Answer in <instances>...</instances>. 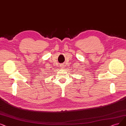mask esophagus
I'll list each match as a JSON object with an SVG mask.
<instances>
[{
	"instance_id": "1",
	"label": "esophagus",
	"mask_w": 126,
	"mask_h": 126,
	"mask_svg": "<svg viewBox=\"0 0 126 126\" xmlns=\"http://www.w3.org/2000/svg\"><path fill=\"white\" fill-rule=\"evenodd\" d=\"M60 66H61V67L63 68V67H64V65H63V64H62L60 65Z\"/></svg>"
}]
</instances>
